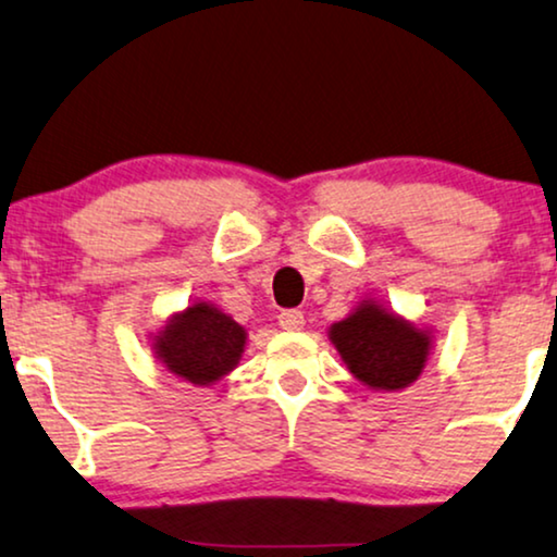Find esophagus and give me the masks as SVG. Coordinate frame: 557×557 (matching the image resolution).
<instances>
[{
    "label": "esophagus",
    "mask_w": 557,
    "mask_h": 557,
    "mask_svg": "<svg viewBox=\"0 0 557 557\" xmlns=\"http://www.w3.org/2000/svg\"><path fill=\"white\" fill-rule=\"evenodd\" d=\"M280 326L287 329V331H295V329H302V323H306V319H302V311H298V308H290V311H283L277 315Z\"/></svg>",
    "instance_id": "obj_1"
}]
</instances>
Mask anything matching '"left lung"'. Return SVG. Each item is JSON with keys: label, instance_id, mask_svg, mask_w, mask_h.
<instances>
[{"label": "left lung", "instance_id": "obj_1", "mask_svg": "<svg viewBox=\"0 0 557 557\" xmlns=\"http://www.w3.org/2000/svg\"><path fill=\"white\" fill-rule=\"evenodd\" d=\"M331 342L357 380L380 391H398L419 377L429 355V336L375 302L331 326Z\"/></svg>", "mask_w": 557, "mask_h": 557}]
</instances>
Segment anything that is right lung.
Returning a JSON list of instances; mask_svg holds the SVG:
<instances>
[{
  "mask_svg": "<svg viewBox=\"0 0 557 557\" xmlns=\"http://www.w3.org/2000/svg\"><path fill=\"white\" fill-rule=\"evenodd\" d=\"M244 344V329L231 315L208 302H195L169 321L153 347L169 372L208 385L236 368Z\"/></svg>",
  "mask_w": 557,
  "mask_h": 557,
  "instance_id": "right-lung-1",
  "label": "right lung"
}]
</instances>
